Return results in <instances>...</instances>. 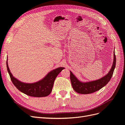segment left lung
Returning a JSON list of instances; mask_svg holds the SVG:
<instances>
[{
  "label": "left lung",
  "mask_w": 125,
  "mask_h": 125,
  "mask_svg": "<svg viewBox=\"0 0 125 125\" xmlns=\"http://www.w3.org/2000/svg\"><path fill=\"white\" fill-rule=\"evenodd\" d=\"M114 54V61L110 70L107 74L98 80L87 83H83L78 81L73 73L70 71V81L74 90L78 93L88 94L95 92L106 86V84H107L112 77L115 67L116 58L115 52Z\"/></svg>",
  "instance_id": "1"
}]
</instances>
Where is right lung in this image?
I'll use <instances>...</instances> for the list:
<instances>
[{
  "mask_svg": "<svg viewBox=\"0 0 125 125\" xmlns=\"http://www.w3.org/2000/svg\"><path fill=\"white\" fill-rule=\"evenodd\" d=\"M6 66L12 83L21 92L30 96L42 97L47 96L51 93L54 83L57 76L63 69L59 67L51 71L42 80L32 83H26L21 82L12 76L6 62Z\"/></svg>",
  "mask_w": 125,
  "mask_h": 125,
  "instance_id": "obj_1",
  "label": "right lung"
}]
</instances>
